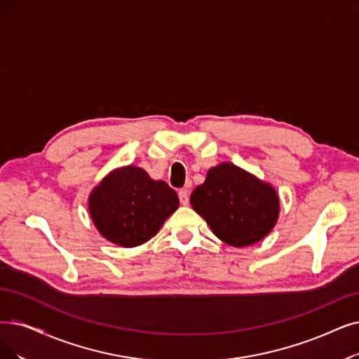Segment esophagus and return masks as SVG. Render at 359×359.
Here are the masks:
<instances>
[{"instance_id":"esophagus-1","label":"esophagus","mask_w":359,"mask_h":359,"mask_svg":"<svg viewBox=\"0 0 359 359\" xmlns=\"http://www.w3.org/2000/svg\"><path fill=\"white\" fill-rule=\"evenodd\" d=\"M178 196H180V202H181V205H189V202H190V196H189V190L187 189H182V190H180V193H178Z\"/></svg>"}]
</instances>
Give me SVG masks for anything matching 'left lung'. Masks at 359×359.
I'll return each instance as SVG.
<instances>
[{
	"instance_id": "1",
	"label": "left lung",
	"mask_w": 359,
	"mask_h": 359,
	"mask_svg": "<svg viewBox=\"0 0 359 359\" xmlns=\"http://www.w3.org/2000/svg\"><path fill=\"white\" fill-rule=\"evenodd\" d=\"M190 202L215 236L234 248L262 240L278 217L274 189L233 163L212 168Z\"/></svg>"
}]
</instances>
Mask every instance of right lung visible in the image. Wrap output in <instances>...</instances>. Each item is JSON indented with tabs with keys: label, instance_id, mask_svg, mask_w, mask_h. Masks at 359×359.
Masks as SVG:
<instances>
[{
	"label": "right lung",
	"instance_id": "add662e5",
	"mask_svg": "<svg viewBox=\"0 0 359 359\" xmlns=\"http://www.w3.org/2000/svg\"><path fill=\"white\" fill-rule=\"evenodd\" d=\"M178 205L174 189L165 181H153L137 166L111 172L90 196V212L98 231L122 248L150 240Z\"/></svg>",
	"mask_w": 359,
	"mask_h": 359
}]
</instances>
